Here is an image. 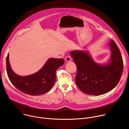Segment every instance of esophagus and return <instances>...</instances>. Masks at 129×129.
I'll return each mask as SVG.
<instances>
[{
  "label": "esophagus",
  "mask_w": 129,
  "mask_h": 129,
  "mask_svg": "<svg viewBox=\"0 0 129 129\" xmlns=\"http://www.w3.org/2000/svg\"><path fill=\"white\" fill-rule=\"evenodd\" d=\"M65 60L66 62H70L71 61V58L70 56H67L66 57H65Z\"/></svg>",
  "instance_id": "34e87169"
}]
</instances>
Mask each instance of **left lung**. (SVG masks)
<instances>
[{"label":"left lung","instance_id":"obj_1","mask_svg":"<svg viewBox=\"0 0 129 129\" xmlns=\"http://www.w3.org/2000/svg\"><path fill=\"white\" fill-rule=\"evenodd\" d=\"M111 51L109 63L99 64L95 62L86 51L75 50L70 52L77 67L76 83L84 93L100 95L105 94L118 84L123 68L120 51L115 42L111 40Z\"/></svg>","mask_w":129,"mask_h":129}]
</instances>
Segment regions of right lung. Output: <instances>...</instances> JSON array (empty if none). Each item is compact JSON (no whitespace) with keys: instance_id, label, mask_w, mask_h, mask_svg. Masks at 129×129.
Instances as JSON below:
<instances>
[{"instance_id":"add662e5","label":"right lung","mask_w":129,"mask_h":129,"mask_svg":"<svg viewBox=\"0 0 129 129\" xmlns=\"http://www.w3.org/2000/svg\"><path fill=\"white\" fill-rule=\"evenodd\" d=\"M7 71L12 84L22 92L30 95H38L48 92L56 81V72L64 64L63 59L50 58L37 72L26 76H20L13 71L9 62V54L7 57Z\"/></svg>"}]
</instances>
